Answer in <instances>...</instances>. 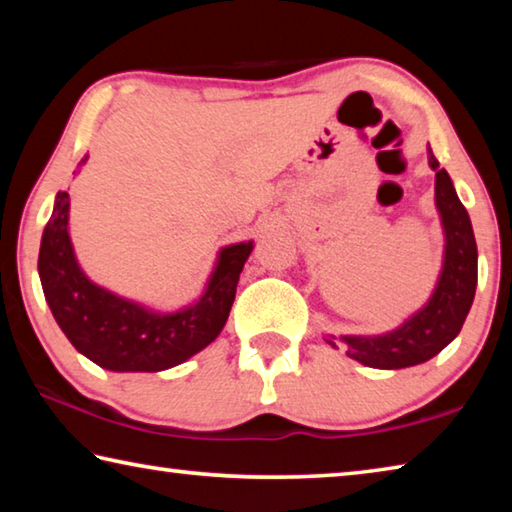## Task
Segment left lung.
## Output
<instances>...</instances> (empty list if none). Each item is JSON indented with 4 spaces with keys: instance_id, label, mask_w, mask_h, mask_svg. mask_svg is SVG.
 <instances>
[{
    "instance_id": "obj_1",
    "label": "left lung",
    "mask_w": 512,
    "mask_h": 512,
    "mask_svg": "<svg viewBox=\"0 0 512 512\" xmlns=\"http://www.w3.org/2000/svg\"><path fill=\"white\" fill-rule=\"evenodd\" d=\"M429 167L436 171V207L445 232L443 271L427 305L400 327L372 336H327L332 348H343L350 359L368 368L400 370L431 357L452 343L470 314L476 291V241L470 214L458 198L452 178L438 167L429 149Z\"/></svg>"
}]
</instances>
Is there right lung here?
I'll return each mask as SVG.
<instances>
[{"label":"right lung","mask_w":512,"mask_h":512,"mask_svg":"<svg viewBox=\"0 0 512 512\" xmlns=\"http://www.w3.org/2000/svg\"><path fill=\"white\" fill-rule=\"evenodd\" d=\"M250 253L253 241L221 248L203 296L162 314L83 273L69 239V194L58 192L42 232L38 273L51 314L83 357L112 372H158L194 357L221 334Z\"/></svg>","instance_id":"add662e5"}]
</instances>
